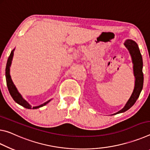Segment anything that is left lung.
<instances>
[{
    "label": "left lung",
    "instance_id": "left-lung-1",
    "mask_svg": "<svg viewBox=\"0 0 150 150\" xmlns=\"http://www.w3.org/2000/svg\"><path fill=\"white\" fill-rule=\"evenodd\" d=\"M124 45L129 50L132 56V62L134 64V73L136 80H135L134 90L131 97L129 98V100L126 103L124 108L116 113V114L127 111L135 104L139 94H140L144 84V74L143 72H142L143 61H142V54L138 46L134 41L132 40H127L124 42Z\"/></svg>",
    "mask_w": 150,
    "mask_h": 150
}]
</instances>
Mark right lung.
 <instances>
[{"mask_svg": "<svg viewBox=\"0 0 150 150\" xmlns=\"http://www.w3.org/2000/svg\"><path fill=\"white\" fill-rule=\"evenodd\" d=\"M14 49L13 50H12V52L10 54L9 57L8 58V60H7V63H6V84H7V87H8V91L10 92V94L11 95L12 98H13V100L15 101L17 104H20L22 106H23L25 108L27 109H36V108H39L42 107L44 105H45L46 104L50 101V100H48L44 104H41L40 105H38V106H35V107H33L32 108L31 105L27 102L25 100H24L21 94L18 92V90L15 87V86L13 84V81L11 80V76H10V66L11 65V62L12 60H13V54H14Z\"/></svg>", "mask_w": 150, "mask_h": 150, "instance_id": "obj_1", "label": "right lung"}]
</instances>
